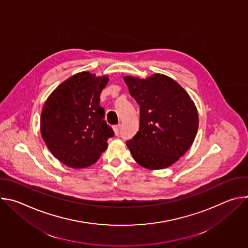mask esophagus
I'll list each match as a JSON object with an SVG mask.
<instances>
[{
    "label": "esophagus",
    "mask_w": 248,
    "mask_h": 248,
    "mask_svg": "<svg viewBox=\"0 0 248 248\" xmlns=\"http://www.w3.org/2000/svg\"><path fill=\"white\" fill-rule=\"evenodd\" d=\"M114 130H115V134H116V135H119V134H120V131H121V124L116 125L115 128H114Z\"/></svg>",
    "instance_id": "obj_1"
}]
</instances>
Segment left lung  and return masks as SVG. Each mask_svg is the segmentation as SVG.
Masks as SVG:
<instances>
[{"label":"left lung","instance_id":"obj_1","mask_svg":"<svg viewBox=\"0 0 248 248\" xmlns=\"http://www.w3.org/2000/svg\"><path fill=\"white\" fill-rule=\"evenodd\" d=\"M140 106L139 130L126 141L133 159L149 170L171 166L192 145L198 129L196 106L172 78L155 74L147 78L124 77Z\"/></svg>","mask_w":248,"mask_h":248}]
</instances>
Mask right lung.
<instances>
[{
	"label": "right lung",
	"mask_w": 248,
	"mask_h": 248,
	"mask_svg": "<svg viewBox=\"0 0 248 248\" xmlns=\"http://www.w3.org/2000/svg\"><path fill=\"white\" fill-rule=\"evenodd\" d=\"M108 82V76L81 72L62 82L44 103L42 138L53 156L69 168L95 164L114 136L100 106V94Z\"/></svg>",
	"instance_id": "add662e5"
}]
</instances>
